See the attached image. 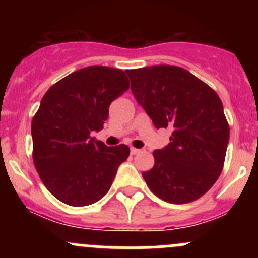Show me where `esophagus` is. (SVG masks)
Here are the masks:
<instances>
[{"instance_id": "34e87169", "label": "esophagus", "mask_w": 258, "mask_h": 258, "mask_svg": "<svg viewBox=\"0 0 258 258\" xmlns=\"http://www.w3.org/2000/svg\"><path fill=\"white\" fill-rule=\"evenodd\" d=\"M131 155H137V153L141 152V150H139V148H135V147H131Z\"/></svg>"}]
</instances>
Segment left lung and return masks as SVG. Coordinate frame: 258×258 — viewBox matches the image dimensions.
<instances>
[{
	"label": "left lung",
	"instance_id": "1",
	"mask_svg": "<svg viewBox=\"0 0 258 258\" xmlns=\"http://www.w3.org/2000/svg\"><path fill=\"white\" fill-rule=\"evenodd\" d=\"M131 91L156 128H172L170 144L153 151L155 165L142 177L170 204H188L217 181L230 139L223 106L209 85L170 64L127 71Z\"/></svg>",
	"mask_w": 258,
	"mask_h": 258
}]
</instances>
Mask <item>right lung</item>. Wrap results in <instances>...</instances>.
I'll list each match as a JSON object with an SVG mask.
<instances>
[{
	"label": "right lung",
	"mask_w": 258,
	"mask_h": 258,
	"mask_svg": "<svg viewBox=\"0 0 258 258\" xmlns=\"http://www.w3.org/2000/svg\"><path fill=\"white\" fill-rule=\"evenodd\" d=\"M128 87L122 70L88 66L52 85L41 100L31 124L33 163L46 188L63 204L81 207L102 199L128 157V146L108 147L91 137Z\"/></svg>",
	"instance_id": "1"
}]
</instances>
